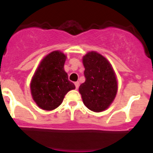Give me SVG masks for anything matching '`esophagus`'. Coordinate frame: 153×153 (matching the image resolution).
Instances as JSON below:
<instances>
[{
  "mask_svg": "<svg viewBox=\"0 0 153 153\" xmlns=\"http://www.w3.org/2000/svg\"><path fill=\"white\" fill-rule=\"evenodd\" d=\"M74 84H75V86H76V89L77 90L78 88H79V82H75L74 83Z\"/></svg>",
  "mask_w": 153,
  "mask_h": 153,
  "instance_id": "obj_1",
  "label": "esophagus"
}]
</instances>
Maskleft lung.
I'll use <instances>...</instances> for the list:
<instances>
[{
  "label": "left lung",
  "mask_w": 153,
  "mask_h": 153,
  "mask_svg": "<svg viewBox=\"0 0 153 153\" xmlns=\"http://www.w3.org/2000/svg\"><path fill=\"white\" fill-rule=\"evenodd\" d=\"M86 80L79 92L85 106L96 113L106 110L117 96L118 84L112 65L106 57L90 51L83 57Z\"/></svg>",
  "instance_id": "obj_1"
}]
</instances>
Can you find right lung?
Wrapping results in <instances>:
<instances>
[{
  "label": "right lung",
  "mask_w": 153,
  "mask_h": 153,
  "mask_svg": "<svg viewBox=\"0 0 153 153\" xmlns=\"http://www.w3.org/2000/svg\"><path fill=\"white\" fill-rule=\"evenodd\" d=\"M67 56L60 51L50 53L40 61L30 81L32 98L40 109L53 110L63 102L65 95L76 88L64 70Z\"/></svg>",
  "instance_id": "obj_1"
}]
</instances>
